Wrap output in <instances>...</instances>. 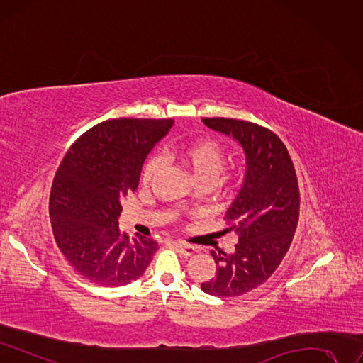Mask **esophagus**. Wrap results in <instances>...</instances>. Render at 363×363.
<instances>
[{
    "label": "esophagus",
    "instance_id": "34e87169",
    "mask_svg": "<svg viewBox=\"0 0 363 363\" xmlns=\"http://www.w3.org/2000/svg\"><path fill=\"white\" fill-rule=\"evenodd\" d=\"M173 245L178 248V251H181L184 256H191V254L196 252V247L190 245V244H184V242H173Z\"/></svg>",
    "mask_w": 363,
    "mask_h": 363
}]
</instances>
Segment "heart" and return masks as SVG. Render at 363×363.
Wrapping results in <instances>:
<instances>
[{
    "label": "heart",
    "mask_w": 363,
    "mask_h": 363,
    "mask_svg": "<svg viewBox=\"0 0 363 363\" xmlns=\"http://www.w3.org/2000/svg\"><path fill=\"white\" fill-rule=\"evenodd\" d=\"M169 154L172 158L179 160L184 166L189 167L200 184L216 182L227 160L225 147L220 142L212 139H197L179 145ZM161 169H163V160L158 155H152L143 166V182L152 181Z\"/></svg>",
    "instance_id": "obj_1"
}]
</instances>
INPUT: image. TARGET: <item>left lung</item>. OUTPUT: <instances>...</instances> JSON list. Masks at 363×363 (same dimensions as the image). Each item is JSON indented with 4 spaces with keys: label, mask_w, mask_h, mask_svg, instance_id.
<instances>
[{
    "label": "left lung",
    "mask_w": 363,
    "mask_h": 363,
    "mask_svg": "<svg viewBox=\"0 0 363 363\" xmlns=\"http://www.w3.org/2000/svg\"><path fill=\"white\" fill-rule=\"evenodd\" d=\"M205 125L244 147L247 174L227 208L224 232H236L233 254L211 251L217 274L202 283L212 296L233 298L259 287L283 262L299 221L301 194L286 145L269 128L233 118H203Z\"/></svg>",
    "instance_id": "obj_1"
}]
</instances>
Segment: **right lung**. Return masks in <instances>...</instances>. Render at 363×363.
Segmentation results:
<instances>
[{
	"mask_svg": "<svg viewBox=\"0 0 363 363\" xmlns=\"http://www.w3.org/2000/svg\"><path fill=\"white\" fill-rule=\"evenodd\" d=\"M173 119H107L67 151L52 182L49 217L57 245L73 269L94 284L119 287L138 279L158 244L119 232V200L136 191L145 158Z\"/></svg>",
	"mask_w": 363,
	"mask_h": 363,
	"instance_id": "1",
	"label": "right lung"
}]
</instances>
